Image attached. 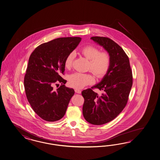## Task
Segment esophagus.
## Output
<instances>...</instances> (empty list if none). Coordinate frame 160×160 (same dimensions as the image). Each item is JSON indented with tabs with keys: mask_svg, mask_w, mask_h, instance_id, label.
<instances>
[{
	"mask_svg": "<svg viewBox=\"0 0 160 160\" xmlns=\"http://www.w3.org/2000/svg\"><path fill=\"white\" fill-rule=\"evenodd\" d=\"M74 91H75V92H76V93H78V94H80V93L82 92L81 90H78V89H75V90H74Z\"/></svg>",
	"mask_w": 160,
	"mask_h": 160,
	"instance_id": "34e87169",
	"label": "esophagus"
}]
</instances>
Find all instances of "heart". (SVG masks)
I'll list each match as a JSON object with an SVG mask.
<instances>
[{
    "instance_id": "heart-1",
    "label": "heart",
    "mask_w": 160,
    "mask_h": 160,
    "mask_svg": "<svg viewBox=\"0 0 160 160\" xmlns=\"http://www.w3.org/2000/svg\"><path fill=\"white\" fill-rule=\"evenodd\" d=\"M80 54L89 60L88 69L91 70L98 78L105 77L111 65V56L108 52L100 51L98 47L92 45H88L82 47L80 50ZM74 52H72L67 55L65 60V66L70 68L73 64ZM69 83L74 88H82L85 86L93 83L94 76L90 73H74L69 77Z\"/></svg>"
}]
</instances>
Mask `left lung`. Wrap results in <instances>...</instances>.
Instances as JSON below:
<instances>
[{"label":"left lung","mask_w":160,"mask_h":160,"mask_svg":"<svg viewBox=\"0 0 160 160\" xmlns=\"http://www.w3.org/2000/svg\"><path fill=\"white\" fill-rule=\"evenodd\" d=\"M91 39L109 52L112 62L109 72L101 82L91 88L102 90L101 94L91 88L82 91L84 99L82 114L90 124L102 125L112 121L127 105L132 86V72L128 57L113 40L101 36Z\"/></svg>","instance_id":"left-lung-1"}]
</instances>
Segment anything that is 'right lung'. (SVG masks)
Returning <instances> with one entry per match:
<instances>
[{"label":"right lung","mask_w":160,"mask_h":160,"mask_svg":"<svg viewBox=\"0 0 160 160\" xmlns=\"http://www.w3.org/2000/svg\"><path fill=\"white\" fill-rule=\"evenodd\" d=\"M82 39L79 37L59 38L43 43L32 52L24 77L28 101L39 117L53 122L61 119L74 91L65 86V60ZM57 89L53 86L58 82Z\"/></svg>","instance_id":"add662e5"}]
</instances>
